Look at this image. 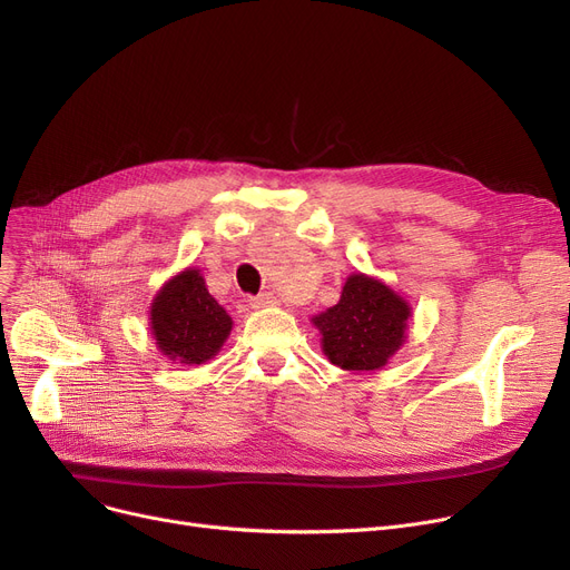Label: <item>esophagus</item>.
Here are the masks:
<instances>
[{
    "label": "esophagus",
    "mask_w": 570,
    "mask_h": 570,
    "mask_svg": "<svg viewBox=\"0 0 570 570\" xmlns=\"http://www.w3.org/2000/svg\"><path fill=\"white\" fill-rule=\"evenodd\" d=\"M267 305H275V295L272 293H261L254 298V307H267Z\"/></svg>",
    "instance_id": "obj_1"
}]
</instances>
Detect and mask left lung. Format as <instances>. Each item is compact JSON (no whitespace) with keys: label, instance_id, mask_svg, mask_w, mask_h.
I'll list each match as a JSON object with an SVG mask.
<instances>
[{"label":"left lung","instance_id":"1","mask_svg":"<svg viewBox=\"0 0 570 570\" xmlns=\"http://www.w3.org/2000/svg\"><path fill=\"white\" fill-rule=\"evenodd\" d=\"M410 307L389 286L365 275H352L337 305L314 316L324 335V352L344 370H375L399 350L405 337Z\"/></svg>","mask_w":570,"mask_h":570}]
</instances>
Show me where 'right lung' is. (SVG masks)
<instances>
[{
  "label": "right lung",
  "instance_id": "add662e5",
  "mask_svg": "<svg viewBox=\"0 0 570 570\" xmlns=\"http://www.w3.org/2000/svg\"><path fill=\"white\" fill-rule=\"evenodd\" d=\"M151 328L160 352L179 363H205L226 342L233 321L197 269L169 279L151 305Z\"/></svg>",
  "mask_w": 570,
  "mask_h": 570
}]
</instances>
